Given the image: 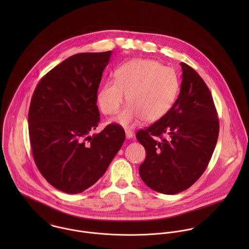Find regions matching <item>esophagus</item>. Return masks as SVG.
Masks as SVG:
<instances>
[{
  "instance_id": "obj_1",
  "label": "esophagus",
  "mask_w": 249,
  "mask_h": 249,
  "mask_svg": "<svg viewBox=\"0 0 249 249\" xmlns=\"http://www.w3.org/2000/svg\"><path fill=\"white\" fill-rule=\"evenodd\" d=\"M125 135H126V138H127V139H131V138H133V136H134L133 132H132L131 130H129V129H126V130H125Z\"/></svg>"
}]
</instances>
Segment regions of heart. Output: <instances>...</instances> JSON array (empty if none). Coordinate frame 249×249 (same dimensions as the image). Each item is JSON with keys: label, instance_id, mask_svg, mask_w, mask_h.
Masks as SVG:
<instances>
[{"label": "heart", "instance_id": "1", "mask_svg": "<svg viewBox=\"0 0 249 249\" xmlns=\"http://www.w3.org/2000/svg\"><path fill=\"white\" fill-rule=\"evenodd\" d=\"M115 81L105 83L98 92V104L107 115L124 109L113 121L124 127H132L142 119L154 123L162 119L174 106L179 80L176 71L157 61L137 59L129 61L115 71Z\"/></svg>", "mask_w": 249, "mask_h": 249}]
</instances>
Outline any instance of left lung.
Instances as JSON below:
<instances>
[{
    "label": "left lung",
    "mask_w": 249,
    "mask_h": 249,
    "mask_svg": "<svg viewBox=\"0 0 249 249\" xmlns=\"http://www.w3.org/2000/svg\"><path fill=\"white\" fill-rule=\"evenodd\" d=\"M182 82L171 110L136 138L145 149L142 181L153 191L175 195L191 187L206 170L218 137V119L209 88L181 62Z\"/></svg>",
    "instance_id": "1"
}]
</instances>
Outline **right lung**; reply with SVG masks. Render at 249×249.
I'll return each instance as SVG.
<instances>
[{
    "instance_id": "1",
    "label": "right lung",
    "mask_w": 249,
    "mask_h": 249,
    "mask_svg": "<svg viewBox=\"0 0 249 249\" xmlns=\"http://www.w3.org/2000/svg\"><path fill=\"white\" fill-rule=\"evenodd\" d=\"M112 52L71 55L37 84L29 111V133L36 166L54 188L79 194L107 172L125 139L124 128L100 123L97 106L103 71Z\"/></svg>"
}]
</instances>
